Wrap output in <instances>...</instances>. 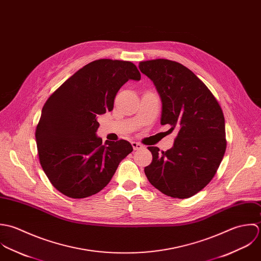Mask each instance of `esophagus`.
I'll return each mask as SVG.
<instances>
[{
	"label": "esophagus",
	"instance_id": "obj_1",
	"mask_svg": "<svg viewBox=\"0 0 261 261\" xmlns=\"http://www.w3.org/2000/svg\"><path fill=\"white\" fill-rule=\"evenodd\" d=\"M131 144H132V147H133L134 150H140V149H143V148H144V146H143L141 143H139V142L133 141Z\"/></svg>",
	"mask_w": 261,
	"mask_h": 261
}]
</instances>
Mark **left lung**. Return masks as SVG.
Here are the masks:
<instances>
[{"label": "left lung", "instance_id": "1", "mask_svg": "<svg viewBox=\"0 0 261 261\" xmlns=\"http://www.w3.org/2000/svg\"><path fill=\"white\" fill-rule=\"evenodd\" d=\"M139 69L160 96L161 125L176 128L173 146H149L151 163L144 168L149 182L162 194L188 199L212 180L226 150L225 119L207 86L185 65L168 60L141 61Z\"/></svg>", "mask_w": 261, "mask_h": 261}]
</instances>
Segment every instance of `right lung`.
Segmentation results:
<instances>
[{
  "label": "right lung",
  "instance_id": "right-lung-1",
  "mask_svg": "<svg viewBox=\"0 0 261 261\" xmlns=\"http://www.w3.org/2000/svg\"><path fill=\"white\" fill-rule=\"evenodd\" d=\"M140 79L130 61L99 59L77 70L48 98L35 137L40 164L58 192L72 199L99 193L133 151L123 139L103 144L96 132L99 115L113 110L120 88Z\"/></svg>",
  "mask_w": 261,
  "mask_h": 261
}]
</instances>
